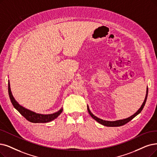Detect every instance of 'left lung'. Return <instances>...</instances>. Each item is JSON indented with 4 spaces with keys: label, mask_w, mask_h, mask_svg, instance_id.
<instances>
[{
    "label": "left lung",
    "mask_w": 157,
    "mask_h": 157,
    "mask_svg": "<svg viewBox=\"0 0 157 157\" xmlns=\"http://www.w3.org/2000/svg\"><path fill=\"white\" fill-rule=\"evenodd\" d=\"M147 94H148V88L147 87V90H146V97L145 99H144V101L142 103L141 107L139 108V109L138 110L135 114H133V115H131V117L127 118H124V119H122V120H118V121H104L102 119H100L98 117H97L96 116L94 115L90 111V108H89V106L87 105V111L89 112V114L91 115V117L95 119V120L98 122V123L101 124L104 126H108V127H118V126H123V125L126 124V123L129 122L130 121L132 120V119L135 117L137 115H139L140 113L142 111V110L143 109L144 105H145L146 102V100H147Z\"/></svg>",
    "instance_id": "8db88e82"
}]
</instances>
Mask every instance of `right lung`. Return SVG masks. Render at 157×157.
Wrapping results in <instances>:
<instances>
[{
    "label": "right lung",
    "instance_id": "1",
    "mask_svg": "<svg viewBox=\"0 0 157 157\" xmlns=\"http://www.w3.org/2000/svg\"><path fill=\"white\" fill-rule=\"evenodd\" d=\"M8 93L11 102L13 104V107L20 113L26 119L31 122L33 123H46L49 122L50 121H53L54 119L57 118L62 113L63 109L61 108L59 111L57 112H55L52 114H48V115H44V114H40L36 113L35 112H33L31 110H29L26 108H24L23 106L21 105L18 104L15 99L14 98L13 95L10 88V84L8 81Z\"/></svg>",
    "mask_w": 157,
    "mask_h": 157
}]
</instances>
